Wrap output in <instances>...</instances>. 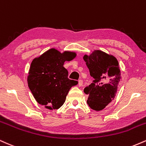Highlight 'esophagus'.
Segmentation results:
<instances>
[{
    "mask_svg": "<svg viewBox=\"0 0 146 146\" xmlns=\"http://www.w3.org/2000/svg\"><path fill=\"white\" fill-rule=\"evenodd\" d=\"M83 80H78V86L81 87L82 85H83Z\"/></svg>",
    "mask_w": 146,
    "mask_h": 146,
    "instance_id": "1",
    "label": "esophagus"
}]
</instances>
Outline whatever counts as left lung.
I'll list each match as a JSON object with an SVG mask.
<instances>
[{
	"label": "left lung",
	"mask_w": 146,
	"mask_h": 146,
	"mask_svg": "<svg viewBox=\"0 0 146 146\" xmlns=\"http://www.w3.org/2000/svg\"><path fill=\"white\" fill-rule=\"evenodd\" d=\"M93 83L84 89L89 95L87 102L92 109L101 111L114 99L121 79L119 63L114 56L94 50L83 56Z\"/></svg>",
	"instance_id": "left-lung-1"
}]
</instances>
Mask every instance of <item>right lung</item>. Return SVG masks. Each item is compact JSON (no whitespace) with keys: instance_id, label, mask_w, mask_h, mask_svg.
I'll list each match as a JSON object with an SVG mask.
<instances>
[{"instance_id":"right-lung-1","label":"right lung","mask_w":146,"mask_h":146,"mask_svg":"<svg viewBox=\"0 0 146 146\" xmlns=\"http://www.w3.org/2000/svg\"><path fill=\"white\" fill-rule=\"evenodd\" d=\"M76 56L74 52L61 53L51 48L33 60L27 82L39 104L50 110L58 109L63 105L70 88L78 84V81L68 78V72L63 64Z\"/></svg>"}]
</instances>
